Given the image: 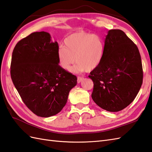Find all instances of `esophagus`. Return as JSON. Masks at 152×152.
<instances>
[{"instance_id":"1","label":"esophagus","mask_w":152,"mask_h":152,"mask_svg":"<svg viewBox=\"0 0 152 152\" xmlns=\"http://www.w3.org/2000/svg\"><path fill=\"white\" fill-rule=\"evenodd\" d=\"M84 80V77H77V83H80V82H82V81Z\"/></svg>"}]
</instances>
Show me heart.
Instances as JSON below:
<instances>
[{
	"instance_id": "b5f03b06",
	"label": "heart",
	"mask_w": 152,
	"mask_h": 152,
	"mask_svg": "<svg viewBox=\"0 0 152 152\" xmlns=\"http://www.w3.org/2000/svg\"><path fill=\"white\" fill-rule=\"evenodd\" d=\"M64 46L57 49V58L60 67L69 71L76 61L72 72L79 73L91 71L101 63L105 51L104 41L101 37L86 31L69 35L64 40Z\"/></svg>"
}]
</instances>
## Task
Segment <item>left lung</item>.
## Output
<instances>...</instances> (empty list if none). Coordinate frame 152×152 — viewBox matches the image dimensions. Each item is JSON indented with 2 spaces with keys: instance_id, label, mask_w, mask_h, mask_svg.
Masks as SVG:
<instances>
[{
  "instance_id": "obj_1",
  "label": "left lung",
  "mask_w": 152,
  "mask_h": 152,
  "mask_svg": "<svg viewBox=\"0 0 152 152\" xmlns=\"http://www.w3.org/2000/svg\"><path fill=\"white\" fill-rule=\"evenodd\" d=\"M104 57L88 77L93 80L92 99L101 108L119 112L134 101L142 84L137 46L121 29H111L105 39Z\"/></svg>"
}]
</instances>
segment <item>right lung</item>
Instances as JSON below:
<instances>
[{
	"mask_svg": "<svg viewBox=\"0 0 152 152\" xmlns=\"http://www.w3.org/2000/svg\"><path fill=\"white\" fill-rule=\"evenodd\" d=\"M57 42L50 33L34 32L15 46L11 77L24 104L41 117L57 114L67 102L69 92L76 86L75 75L58 64Z\"/></svg>",
	"mask_w": 152,
	"mask_h": 152,
	"instance_id": "add662e5",
	"label": "right lung"
}]
</instances>
